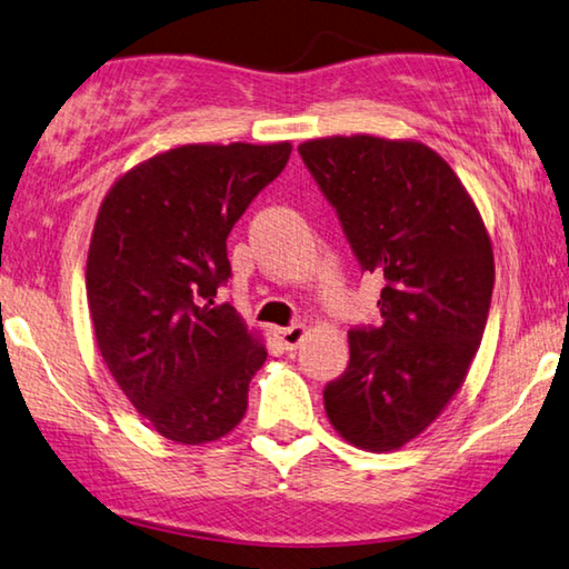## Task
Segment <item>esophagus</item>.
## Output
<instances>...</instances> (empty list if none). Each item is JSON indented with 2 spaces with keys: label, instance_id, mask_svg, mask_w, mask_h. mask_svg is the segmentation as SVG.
Segmentation results:
<instances>
[{
  "label": "esophagus",
  "instance_id": "obj_1",
  "mask_svg": "<svg viewBox=\"0 0 569 569\" xmlns=\"http://www.w3.org/2000/svg\"><path fill=\"white\" fill-rule=\"evenodd\" d=\"M274 338L284 350H297L307 338V325H292V328L274 330Z\"/></svg>",
  "mask_w": 569,
  "mask_h": 569
}]
</instances>
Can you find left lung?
<instances>
[{
  "mask_svg": "<svg viewBox=\"0 0 569 569\" xmlns=\"http://www.w3.org/2000/svg\"><path fill=\"white\" fill-rule=\"evenodd\" d=\"M297 151L360 267L386 279L383 325L348 332V370L325 388V411L358 449L398 451L467 380L495 290L489 231L451 166L413 138L330 136Z\"/></svg>",
  "mask_w": 569,
  "mask_h": 569,
  "instance_id": "8db88e82",
  "label": "left lung"
}]
</instances>
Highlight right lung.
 Masks as SVG:
<instances>
[{
    "label": "right lung",
    "instance_id": "add662e5",
    "mask_svg": "<svg viewBox=\"0 0 569 569\" xmlns=\"http://www.w3.org/2000/svg\"><path fill=\"white\" fill-rule=\"evenodd\" d=\"M292 143H189L110 186L92 227L86 290L116 383L169 441L234 431L267 348L229 302L227 237L290 161Z\"/></svg>",
    "mask_w": 569,
    "mask_h": 569
}]
</instances>
